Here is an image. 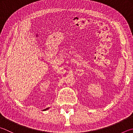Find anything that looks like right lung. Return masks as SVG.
Returning a JSON list of instances; mask_svg holds the SVG:
<instances>
[{"label":"right lung","instance_id":"add662e5","mask_svg":"<svg viewBox=\"0 0 133 133\" xmlns=\"http://www.w3.org/2000/svg\"><path fill=\"white\" fill-rule=\"evenodd\" d=\"M50 108L49 107V108H46V109H44V110H43V111H46V110H47V109H49Z\"/></svg>","mask_w":133,"mask_h":133}]
</instances>
